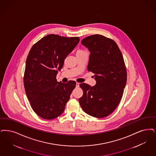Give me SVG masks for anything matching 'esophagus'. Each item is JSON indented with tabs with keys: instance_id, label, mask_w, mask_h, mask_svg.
<instances>
[{
	"instance_id": "34e87169",
	"label": "esophagus",
	"mask_w": 156,
	"mask_h": 156,
	"mask_svg": "<svg viewBox=\"0 0 156 156\" xmlns=\"http://www.w3.org/2000/svg\"><path fill=\"white\" fill-rule=\"evenodd\" d=\"M79 86H80V83L78 82H76V87H79Z\"/></svg>"
}]
</instances>
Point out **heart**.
Instances as JSON below:
<instances>
[{"instance_id":"obj_1","label":"heart","mask_w":156,"mask_h":156,"mask_svg":"<svg viewBox=\"0 0 156 156\" xmlns=\"http://www.w3.org/2000/svg\"><path fill=\"white\" fill-rule=\"evenodd\" d=\"M80 51H81V50H80Z\"/></svg>"}]
</instances>
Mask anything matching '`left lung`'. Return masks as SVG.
Wrapping results in <instances>:
<instances>
[{
  "mask_svg": "<svg viewBox=\"0 0 156 156\" xmlns=\"http://www.w3.org/2000/svg\"><path fill=\"white\" fill-rule=\"evenodd\" d=\"M81 44L90 52L87 70L94 74L96 84L80 85L83 94L79 102L87 114L104 118L115 110L123 94L127 79L123 56L115 41L101 35L89 36Z\"/></svg>",
  "mask_w": 156,
  "mask_h": 156,
  "instance_id": "8db88e82",
  "label": "left lung"
}]
</instances>
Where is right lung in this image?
Instances as JSON below:
<instances>
[{
	"mask_svg": "<svg viewBox=\"0 0 156 156\" xmlns=\"http://www.w3.org/2000/svg\"><path fill=\"white\" fill-rule=\"evenodd\" d=\"M79 42V37L50 34L34 44L29 52L24 75L25 93L32 108L42 119L60 116L75 87V81L57 82L56 75Z\"/></svg>",
	"mask_w": 156,
	"mask_h": 156,
	"instance_id": "add662e5",
	"label": "right lung"
}]
</instances>
